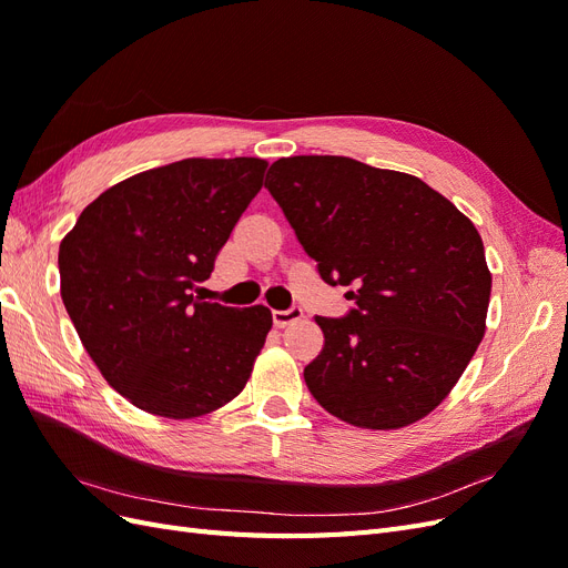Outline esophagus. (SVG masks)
Instances as JSON below:
<instances>
[{
	"label": "esophagus",
	"instance_id": "1",
	"mask_svg": "<svg viewBox=\"0 0 568 568\" xmlns=\"http://www.w3.org/2000/svg\"><path fill=\"white\" fill-rule=\"evenodd\" d=\"M301 317H303V307H298V305H291V307H286V311H274L272 313L274 326H286L291 322H298Z\"/></svg>",
	"mask_w": 568,
	"mask_h": 568
}]
</instances>
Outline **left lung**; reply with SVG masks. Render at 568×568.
Instances as JSON below:
<instances>
[{"label": "left lung", "mask_w": 568, "mask_h": 568, "mask_svg": "<svg viewBox=\"0 0 568 568\" xmlns=\"http://www.w3.org/2000/svg\"><path fill=\"white\" fill-rule=\"evenodd\" d=\"M265 189L320 277L355 303L315 317L324 348L303 369L307 390L353 426L426 417L486 332L490 272L471 220L419 178L346 156L280 159Z\"/></svg>", "instance_id": "8db88e82"}]
</instances>
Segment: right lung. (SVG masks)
Returning a JSON list of instances; mask_svg holds the SVG:
<instances>
[{
  "mask_svg": "<svg viewBox=\"0 0 568 568\" xmlns=\"http://www.w3.org/2000/svg\"><path fill=\"white\" fill-rule=\"evenodd\" d=\"M261 159H184L106 189L59 246L61 298L104 379L140 409L201 417L246 386L265 305L194 296L261 192Z\"/></svg>",
  "mask_w": 568,
  "mask_h": 568,
  "instance_id": "right-lung-1",
  "label": "right lung"
}]
</instances>
